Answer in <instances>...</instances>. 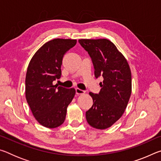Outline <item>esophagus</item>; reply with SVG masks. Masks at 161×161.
Returning a JSON list of instances; mask_svg holds the SVG:
<instances>
[{"label": "esophagus", "instance_id": "34e87169", "mask_svg": "<svg viewBox=\"0 0 161 161\" xmlns=\"http://www.w3.org/2000/svg\"><path fill=\"white\" fill-rule=\"evenodd\" d=\"M76 94H83L85 93V92H84V90H82V89H80L79 88H76Z\"/></svg>", "mask_w": 161, "mask_h": 161}]
</instances>
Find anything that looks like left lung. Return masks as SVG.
<instances>
[{
  "instance_id": "8db88e82",
  "label": "left lung",
  "mask_w": 161,
  "mask_h": 161,
  "mask_svg": "<svg viewBox=\"0 0 161 161\" xmlns=\"http://www.w3.org/2000/svg\"><path fill=\"white\" fill-rule=\"evenodd\" d=\"M79 42L91 57L95 77L103 78L99 93L89 92L93 105L86 112V121L94 129H108L121 118L129 103L132 89L129 64L107 39H81Z\"/></svg>"
}]
</instances>
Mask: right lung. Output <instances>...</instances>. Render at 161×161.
<instances>
[{"mask_svg":"<svg viewBox=\"0 0 161 161\" xmlns=\"http://www.w3.org/2000/svg\"><path fill=\"white\" fill-rule=\"evenodd\" d=\"M77 40H52L43 45L30 61L25 77V97L38 123L54 129L64 123L68 105L75 95L74 88L54 85L61 77L64 55Z\"/></svg>","mask_w":161,"mask_h":161,"instance_id":"1","label":"right lung"}]
</instances>
